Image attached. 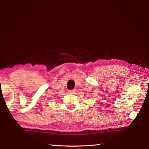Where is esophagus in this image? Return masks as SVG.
Masks as SVG:
<instances>
[{
	"label": "esophagus",
	"instance_id": "esophagus-1",
	"mask_svg": "<svg viewBox=\"0 0 149 149\" xmlns=\"http://www.w3.org/2000/svg\"><path fill=\"white\" fill-rule=\"evenodd\" d=\"M75 90H70L68 91V92L70 94H74L75 93Z\"/></svg>",
	"mask_w": 149,
	"mask_h": 149
}]
</instances>
